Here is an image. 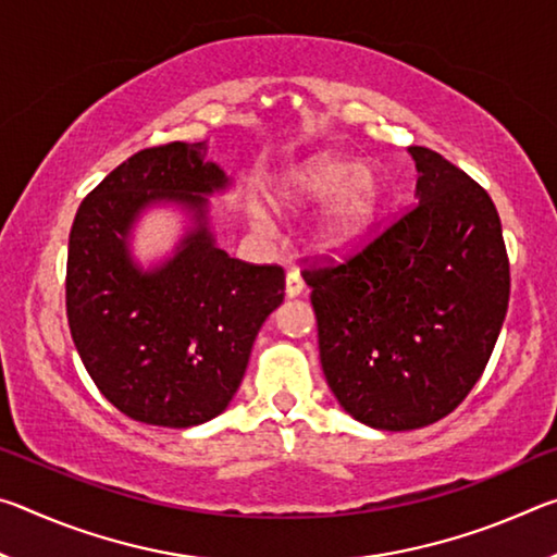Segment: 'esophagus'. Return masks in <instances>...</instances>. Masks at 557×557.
I'll return each instance as SVG.
<instances>
[{
  "mask_svg": "<svg viewBox=\"0 0 557 557\" xmlns=\"http://www.w3.org/2000/svg\"><path fill=\"white\" fill-rule=\"evenodd\" d=\"M285 292H287V297H297V295H301V292H305V280L299 277V272H295V270L287 272Z\"/></svg>",
  "mask_w": 557,
  "mask_h": 557,
  "instance_id": "obj_1",
  "label": "esophagus"
}]
</instances>
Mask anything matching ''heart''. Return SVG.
Returning a JSON list of instances; mask_svg holds the SVG:
<instances>
[{
	"label": "heart",
	"instance_id": "heart-1",
	"mask_svg": "<svg viewBox=\"0 0 557 557\" xmlns=\"http://www.w3.org/2000/svg\"><path fill=\"white\" fill-rule=\"evenodd\" d=\"M329 202L317 225V245L342 252L363 238L379 213L381 186L369 169L338 154H314L289 169L275 194L282 209Z\"/></svg>",
	"mask_w": 557,
	"mask_h": 557
}]
</instances>
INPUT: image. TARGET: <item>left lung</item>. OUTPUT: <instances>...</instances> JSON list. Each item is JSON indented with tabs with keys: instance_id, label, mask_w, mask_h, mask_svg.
I'll list each match as a JSON object with an SVG mask.
<instances>
[{
	"instance_id": "8db88e82",
	"label": "left lung",
	"mask_w": 557,
	"mask_h": 557,
	"mask_svg": "<svg viewBox=\"0 0 557 557\" xmlns=\"http://www.w3.org/2000/svg\"><path fill=\"white\" fill-rule=\"evenodd\" d=\"M418 199L342 260H309L319 358L351 418L414 430L449 414L482 379L502 332L511 265L484 186L410 147Z\"/></svg>"
}]
</instances>
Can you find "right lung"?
I'll use <instances>...</instances> for the list:
<instances>
[{"instance_id": "obj_1", "label": "right lung", "mask_w": 557, "mask_h": 557, "mask_svg": "<svg viewBox=\"0 0 557 557\" xmlns=\"http://www.w3.org/2000/svg\"><path fill=\"white\" fill-rule=\"evenodd\" d=\"M203 143L143 149L102 178L75 213L65 314L98 391L120 412L162 428L215 418L238 391L250 348L285 299V270L215 248L201 194L225 184ZM184 200L205 223L164 269L143 276L124 235L147 202Z\"/></svg>"}]
</instances>
